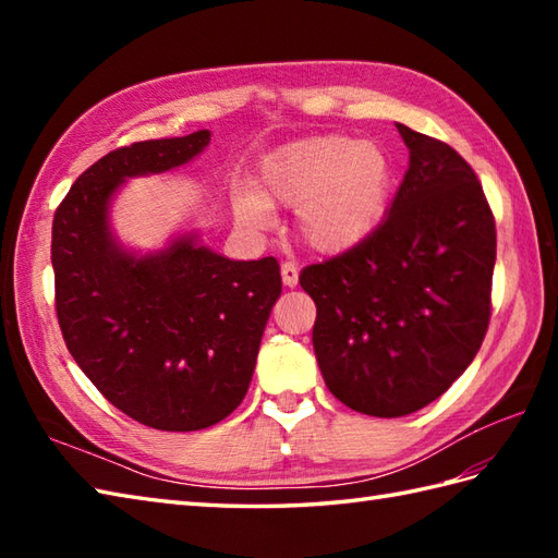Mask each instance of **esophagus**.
<instances>
[{
    "mask_svg": "<svg viewBox=\"0 0 558 558\" xmlns=\"http://www.w3.org/2000/svg\"><path fill=\"white\" fill-rule=\"evenodd\" d=\"M280 272H282V282H286L288 288H294L300 282V268L294 260H286V264L280 266Z\"/></svg>",
    "mask_w": 558,
    "mask_h": 558,
    "instance_id": "esophagus-1",
    "label": "esophagus"
}]
</instances>
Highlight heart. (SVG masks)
I'll return each mask as SVG.
<instances>
[{
	"instance_id": "heart-1",
	"label": "heart",
	"mask_w": 558,
	"mask_h": 558,
	"mask_svg": "<svg viewBox=\"0 0 558 558\" xmlns=\"http://www.w3.org/2000/svg\"><path fill=\"white\" fill-rule=\"evenodd\" d=\"M393 162L384 146L352 136H312L276 148L258 165V192L236 189L234 216L248 228H268V201L298 206V230L322 252L362 242L384 218Z\"/></svg>"
}]
</instances>
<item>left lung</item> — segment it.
Instances as JSON below:
<instances>
[{
	"label": "left lung",
	"mask_w": 558,
	"mask_h": 558,
	"mask_svg": "<svg viewBox=\"0 0 558 558\" xmlns=\"http://www.w3.org/2000/svg\"><path fill=\"white\" fill-rule=\"evenodd\" d=\"M410 168L381 225L302 270L330 393L372 417L429 405L468 369L492 316L496 225L458 150L396 124Z\"/></svg>",
	"instance_id": "left-lung-1"
}]
</instances>
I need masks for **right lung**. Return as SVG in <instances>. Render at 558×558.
Listing matches in <instances>:
<instances>
[{"instance_id":"obj_1","label":"right lung","mask_w":558,"mask_h":558,"mask_svg":"<svg viewBox=\"0 0 558 558\" xmlns=\"http://www.w3.org/2000/svg\"><path fill=\"white\" fill-rule=\"evenodd\" d=\"M210 132L138 141L93 162L52 222L54 306L71 357L117 410L160 432L218 424L244 400L280 266L230 260L184 234L134 256L110 230V201L129 177L196 158Z\"/></svg>"}]
</instances>
